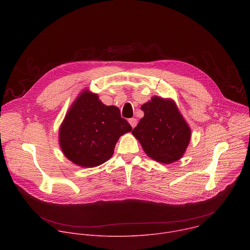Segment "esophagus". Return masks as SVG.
Listing matches in <instances>:
<instances>
[{
    "label": "esophagus",
    "mask_w": 250,
    "mask_h": 250,
    "mask_svg": "<svg viewBox=\"0 0 250 250\" xmlns=\"http://www.w3.org/2000/svg\"><path fill=\"white\" fill-rule=\"evenodd\" d=\"M128 123H129V125H131V127H132V128H133V127L136 125V124H137L136 120H135V119H133V118H132V119H129V120H128Z\"/></svg>",
    "instance_id": "1"
}]
</instances>
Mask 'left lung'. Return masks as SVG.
I'll list each match as a JSON object with an SVG mask.
<instances>
[{"instance_id": "left-lung-1", "label": "left lung", "mask_w": 250, "mask_h": 250, "mask_svg": "<svg viewBox=\"0 0 250 250\" xmlns=\"http://www.w3.org/2000/svg\"><path fill=\"white\" fill-rule=\"evenodd\" d=\"M145 113L132 135L151 159L170 164L183 157L191 128L172 99L153 96L140 108Z\"/></svg>"}]
</instances>
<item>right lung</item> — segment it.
<instances>
[{
    "label": "right lung",
    "instance_id": "1",
    "mask_svg": "<svg viewBox=\"0 0 250 250\" xmlns=\"http://www.w3.org/2000/svg\"><path fill=\"white\" fill-rule=\"evenodd\" d=\"M131 129L118 106L105 105L98 94L85 89L60 125L59 146L71 162L92 168L108 161L119 138Z\"/></svg>",
    "mask_w": 250,
    "mask_h": 250
}]
</instances>
